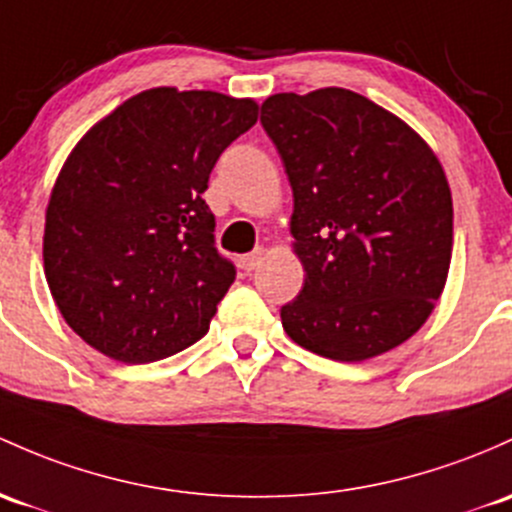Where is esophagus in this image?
<instances>
[{
    "instance_id": "esophagus-1",
    "label": "esophagus",
    "mask_w": 512,
    "mask_h": 512,
    "mask_svg": "<svg viewBox=\"0 0 512 512\" xmlns=\"http://www.w3.org/2000/svg\"><path fill=\"white\" fill-rule=\"evenodd\" d=\"M263 254H266V251H263L261 246H256V249L251 251V254L241 256V268H244V271H254L258 263L263 261Z\"/></svg>"
}]
</instances>
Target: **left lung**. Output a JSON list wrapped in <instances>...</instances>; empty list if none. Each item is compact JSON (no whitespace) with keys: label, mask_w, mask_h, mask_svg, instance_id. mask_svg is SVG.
I'll return each mask as SVG.
<instances>
[{"label":"left lung","mask_w":512,"mask_h":512,"mask_svg":"<svg viewBox=\"0 0 512 512\" xmlns=\"http://www.w3.org/2000/svg\"><path fill=\"white\" fill-rule=\"evenodd\" d=\"M261 124L293 188L305 283L280 310L302 349L366 361L427 322L452 263V190L403 119L344 87L271 95Z\"/></svg>","instance_id":"obj_1"}]
</instances>
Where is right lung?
<instances>
[{
  "label": "right lung",
  "instance_id": "1",
  "mask_svg": "<svg viewBox=\"0 0 512 512\" xmlns=\"http://www.w3.org/2000/svg\"><path fill=\"white\" fill-rule=\"evenodd\" d=\"M256 119L251 97L151 87L75 144L48 197L43 271L82 342L151 364L205 337L236 271L202 192Z\"/></svg>",
  "mask_w": 512,
  "mask_h": 512
}]
</instances>
